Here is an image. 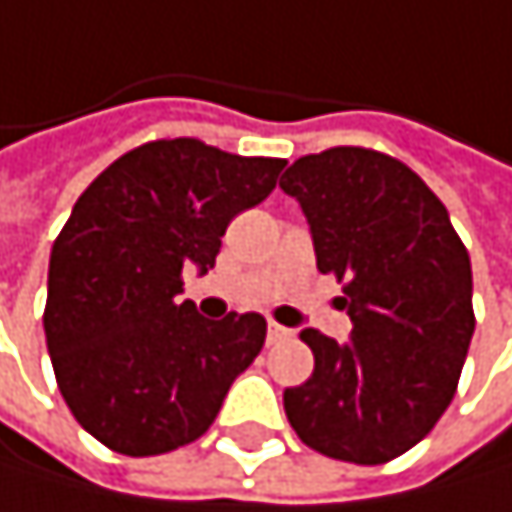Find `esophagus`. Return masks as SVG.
<instances>
[{
  "instance_id": "esophagus-1",
  "label": "esophagus",
  "mask_w": 512,
  "mask_h": 512,
  "mask_svg": "<svg viewBox=\"0 0 512 512\" xmlns=\"http://www.w3.org/2000/svg\"><path fill=\"white\" fill-rule=\"evenodd\" d=\"M288 338H291V328H282V325H276V322L267 325V344H282V341H288Z\"/></svg>"
}]
</instances>
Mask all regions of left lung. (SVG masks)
Returning <instances> with one entry per match:
<instances>
[{
	"instance_id": "left-lung-1",
	"label": "left lung",
	"mask_w": 512,
	"mask_h": 512,
	"mask_svg": "<svg viewBox=\"0 0 512 512\" xmlns=\"http://www.w3.org/2000/svg\"><path fill=\"white\" fill-rule=\"evenodd\" d=\"M279 187L310 224L319 273L344 282L350 341L316 328V368L282 402L319 455L387 464L418 445L458 390L473 338L470 254L445 205L393 156L334 147L301 156Z\"/></svg>"
}]
</instances>
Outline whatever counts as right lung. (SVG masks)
I'll use <instances>...</instances> for the list:
<instances>
[{
    "label": "right lung",
    "mask_w": 512,
    "mask_h": 512,
    "mask_svg": "<svg viewBox=\"0 0 512 512\" xmlns=\"http://www.w3.org/2000/svg\"><path fill=\"white\" fill-rule=\"evenodd\" d=\"M282 159L193 137L119 156L73 205L48 261L45 341L73 418L128 458L196 442L261 353V313L205 319L181 273L214 267L239 211L264 202Z\"/></svg>",
    "instance_id": "right-lung-1"
}]
</instances>
